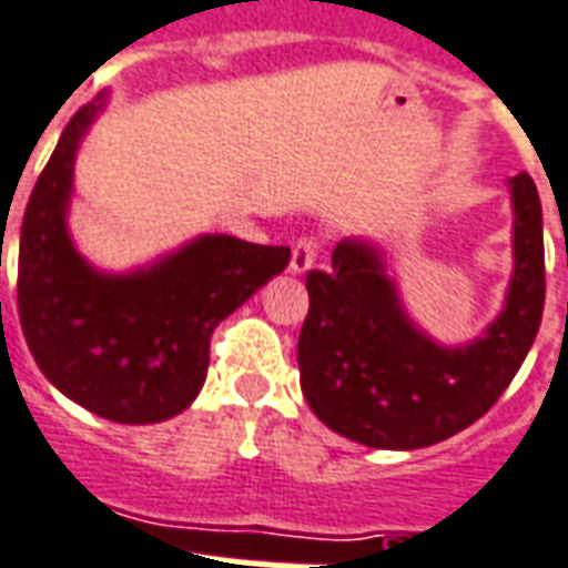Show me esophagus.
I'll return each instance as SVG.
<instances>
[{
  "label": "esophagus",
  "mask_w": 568,
  "mask_h": 568,
  "mask_svg": "<svg viewBox=\"0 0 568 568\" xmlns=\"http://www.w3.org/2000/svg\"><path fill=\"white\" fill-rule=\"evenodd\" d=\"M316 254H320V240L316 236H298L296 243H293V254H290V272H307L314 266Z\"/></svg>",
  "instance_id": "1"
}]
</instances>
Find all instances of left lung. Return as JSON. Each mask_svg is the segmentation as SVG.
I'll list each match as a JSON object with an SVG mask.
<instances>
[{"mask_svg":"<svg viewBox=\"0 0 568 568\" xmlns=\"http://www.w3.org/2000/svg\"><path fill=\"white\" fill-rule=\"evenodd\" d=\"M516 270L498 320L465 346H438L408 320L379 248L334 245L307 272L298 334L302 394L328 429L379 450L429 447L489 412L534 346L545 305L542 204L527 171L509 180Z\"/></svg>","mask_w":568,"mask_h":568,"instance_id":"obj_1","label":"left lung"}]
</instances>
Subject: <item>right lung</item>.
<instances>
[{"label":"right lung","instance_id":"add662e5","mask_svg":"<svg viewBox=\"0 0 568 568\" xmlns=\"http://www.w3.org/2000/svg\"><path fill=\"white\" fill-rule=\"evenodd\" d=\"M100 109L97 97L70 118L26 206L20 325L64 397L115 424H160L197 397L215 325L287 270L290 248L213 234L130 275L88 266L64 219L73 156Z\"/></svg>","mask_w":568,"mask_h":568}]
</instances>
